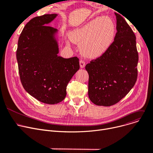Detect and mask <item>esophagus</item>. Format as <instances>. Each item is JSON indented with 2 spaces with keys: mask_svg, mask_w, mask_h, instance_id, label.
<instances>
[{
  "mask_svg": "<svg viewBox=\"0 0 153 153\" xmlns=\"http://www.w3.org/2000/svg\"><path fill=\"white\" fill-rule=\"evenodd\" d=\"M79 64H80V67L81 68H84L85 65V63L84 61H83L82 60H81L80 62H79Z\"/></svg>",
  "mask_w": 153,
  "mask_h": 153,
  "instance_id": "obj_1",
  "label": "esophagus"
}]
</instances>
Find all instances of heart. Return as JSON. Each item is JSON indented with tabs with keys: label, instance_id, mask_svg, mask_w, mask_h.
<instances>
[{
	"label": "heart",
	"instance_id": "heart-1",
	"mask_svg": "<svg viewBox=\"0 0 153 153\" xmlns=\"http://www.w3.org/2000/svg\"><path fill=\"white\" fill-rule=\"evenodd\" d=\"M116 30V24L111 17H97L72 31L70 39L73 42L81 44V51L85 56L97 58L110 48Z\"/></svg>",
	"mask_w": 153,
	"mask_h": 153
}]
</instances>
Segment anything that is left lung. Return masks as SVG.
<instances>
[{"mask_svg": "<svg viewBox=\"0 0 153 153\" xmlns=\"http://www.w3.org/2000/svg\"><path fill=\"white\" fill-rule=\"evenodd\" d=\"M116 16L114 41L104 55L85 65L89 74L88 96L97 105L111 106L128 94L137 77L136 36L120 15Z\"/></svg>", "mask_w": 153, "mask_h": 153, "instance_id": "left-lung-1", "label": "left lung"}]
</instances>
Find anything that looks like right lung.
Here are the masks:
<instances>
[{
    "label": "right lung",
    "instance_id": "1",
    "mask_svg": "<svg viewBox=\"0 0 153 153\" xmlns=\"http://www.w3.org/2000/svg\"><path fill=\"white\" fill-rule=\"evenodd\" d=\"M57 14L36 17L19 38L16 57L24 89L38 101L55 104L66 96V88L79 69L77 57L59 56L58 30L48 25Z\"/></svg>",
    "mask_w": 153,
    "mask_h": 153
}]
</instances>
